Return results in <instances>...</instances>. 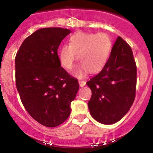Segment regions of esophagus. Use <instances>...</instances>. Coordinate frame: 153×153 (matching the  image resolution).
Returning a JSON list of instances; mask_svg holds the SVG:
<instances>
[{
	"mask_svg": "<svg viewBox=\"0 0 153 153\" xmlns=\"http://www.w3.org/2000/svg\"><path fill=\"white\" fill-rule=\"evenodd\" d=\"M79 84L81 87H82V86H84L85 85H86V81L83 80V79H79Z\"/></svg>",
	"mask_w": 153,
	"mask_h": 153,
	"instance_id": "esophagus-1",
	"label": "esophagus"
}]
</instances>
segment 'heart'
Masks as SVG:
<instances>
[{"instance_id": "obj_1", "label": "heart", "mask_w": 153, "mask_h": 153, "mask_svg": "<svg viewBox=\"0 0 153 153\" xmlns=\"http://www.w3.org/2000/svg\"><path fill=\"white\" fill-rule=\"evenodd\" d=\"M113 42L106 33L77 32L70 38L69 46L64 45L58 52L62 67L72 70L76 60V54L81 65L76 70L75 74L82 77L89 73L100 72L106 66L110 57Z\"/></svg>"}]
</instances>
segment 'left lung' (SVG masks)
Returning a JSON list of instances; mask_svg holds the SVG:
<instances>
[{
  "mask_svg": "<svg viewBox=\"0 0 153 153\" xmlns=\"http://www.w3.org/2000/svg\"><path fill=\"white\" fill-rule=\"evenodd\" d=\"M136 64L130 46L118 36L106 66L86 82L92 117L102 124L118 122L128 113L136 91Z\"/></svg>",
  "mask_w": 153,
  "mask_h": 153,
  "instance_id": "obj_1",
  "label": "left lung"
}]
</instances>
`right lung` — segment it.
<instances>
[{"label": "right lung", "instance_id": "obj_1", "mask_svg": "<svg viewBox=\"0 0 153 153\" xmlns=\"http://www.w3.org/2000/svg\"><path fill=\"white\" fill-rule=\"evenodd\" d=\"M68 29L47 27L27 36L15 56L16 86L27 113L47 127L63 123L79 90L77 79L61 67L57 50Z\"/></svg>", "mask_w": 153, "mask_h": 153}]
</instances>
